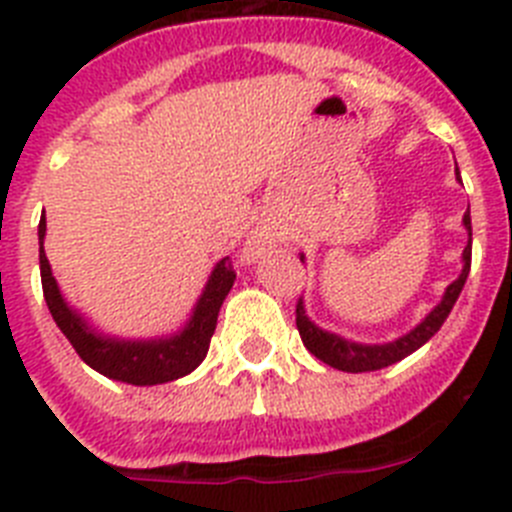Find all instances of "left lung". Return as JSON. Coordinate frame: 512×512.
Here are the masks:
<instances>
[{
	"mask_svg": "<svg viewBox=\"0 0 512 512\" xmlns=\"http://www.w3.org/2000/svg\"><path fill=\"white\" fill-rule=\"evenodd\" d=\"M464 225H467L469 235H472V217L464 215ZM469 269H472V246L464 248V269H461L459 279L449 284L446 295H443L441 305L423 320L415 330H410L408 336L397 338L392 343H382V346H361V343H351L346 338H338L333 333H325L318 325H312L310 318L305 315V307H302V300H297V330H300L302 343L307 346L312 356H318L323 364L333 366V369H341V372H377V369H384V366L397 364L405 356H410L413 351H418L423 343L431 341L441 330L443 320L449 318L451 307L459 300L461 289H464V282L469 277Z\"/></svg>",
	"mask_w": 512,
	"mask_h": 512,
	"instance_id": "1",
	"label": "left lung"
}]
</instances>
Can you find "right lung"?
<instances>
[{"label":"right lung","mask_w":512,"mask_h":512,"mask_svg":"<svg viewBox=\"0 0 512 512\" xmlns=\"http://www.w3.org/2000/svg\"><path fill=\"white\" fill-rule=\"evenodd\" d=\"M45 217H40L38 238H40V282H43V295L48 302L53 320L61 328V333L69 338L76 354L84 364L97 369L104 377L117 379L128 384H164L171 379H179L184 374L194 372L200 361L207 356L210 338L215 333L217 312L223 305L225 295L235 282V271L230 264V256H225L212 271L210 282L205 287V295L194 307L192 320L179 336L161 338V341H115V338L97 336L84 320L63 302L58 284L51 274V264L43 251Z\"/></svg>","instance_id":"obj_1"}]
</instances>
